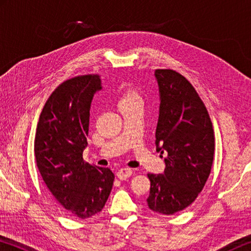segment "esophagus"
<instances>
[{
    "label": "esophagus",
    "mask_w": 251,
    "mask_h": 251,
    "mask_svg": "<svg viewBox=\"0 0 251 251\" xmlns=\"http://www.w3.org/2000/svg\"><path fill=\"white\" fill-rule=\"evenodd\" d=\"M131 174H133V171H131L130 168H121L120 171L117 172V177L120 178V179L124 180L126 178L130 177Z\"/></svg>",
    "instance_id": "34e87169"
}]
</instances>
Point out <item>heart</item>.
<instances>
[{
	"label": "heart",
	"instance_id": "obj_1",
	"mask_svg": "<svg viewBox=\"0 0 251 251\" xmlns=\"http://www.w3.org/2000/svg\"><path fill=\"white\" fill-rule=\"evenodd\" d=\"M136 97H139L138 95H137V93H135V92H126L125 93V95L122 97V100H121V101L122 100H130V99H136Z\"/></svg>",
	"mask_w": 251,
	"mask_h": 251
}]
</instances>
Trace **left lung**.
Returning a JSON list of instances; mask_svg holds the SVG:
<instances>
[{
  "label": "left lung",
  "instance_id": "1",
  "mask_svg": "<svg viewBox=\"0 0 251 251\" xmlns=\"http://www.w3.org/2000/svg\"><path fill=\"white\" fill-rule=\"evenodd\" d=\"M160 106L156 150L165 154L164 174H148L147 205L152 211L173 215L197 198L209 177L215 134L209 114L188 79L174 70H156Z\"/></svg>",
  "mask_w": 251,
  "mask_h": 251
}]
</instances>
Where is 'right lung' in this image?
Returning <instances> with one entry per match:
<instances>
[{
	"label": "right lung",
	"instance_id": "1",
	"mask_svg": "<svg viewBox=\"0 0 251 251\" xmlns=\"http://www.w3.org/2000/svg\"><path fill=\"white\" fill-rule=\"evenodd\" d=\"M100 88L99 74L75 76L58 85L42 109L34 141L46 186L66 214L79 219L103 210L115 178L109 168L83 159L91 103Z\"/></svg>",
	"mask_w": 251,
	"mask_h": 251
}]
</instances>
